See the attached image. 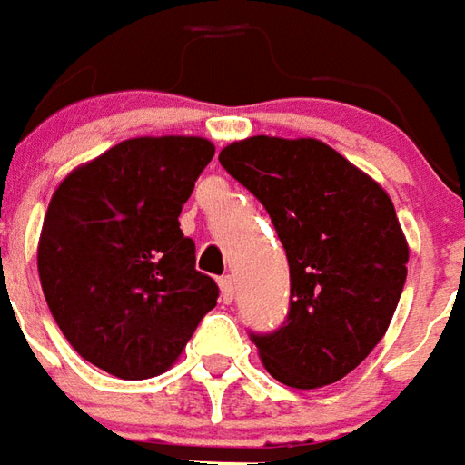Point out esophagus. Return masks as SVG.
<instances>
[{"instance_id": "esophagus-1", "label": "esophagus", "mask_w": 465, "mask_h": 465, "mask_svg": "<svg viewBox=\"0 0 465 465\" xmlns=\"http://www.w3.org/2000/svg\"><path fill=\"white\" fill-rule=\"evenodd\" d=\"M220 298H223V302H232V298H235V278L232 275L220 278Z\"/></svg>"}]
</instances>
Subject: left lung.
<instances>
[{
	"label": "left lung",
	"mask_w": 465,
	"mask_h": 465,
	"mask_svg": "<svg viewBox=\"0 0 465 465\" xmlns=\"http://www.w3.org/2000/svg\"><path fill=\"white\" fill-rule=\"evenodd\" d=\"M220 164L268 210L291 265V311L250 335L275 381L335 383L363 363L406 285L408 242L383 187L321 140L248 137Z\"/></svg>",
	"instance_id": "left-lung-1"
}]
</instances>
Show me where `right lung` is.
Here are the masks:
<instances>
[{
	"mask_svg": "<svg viewBox=\"0 0 465 465\" xmlns=\"http://www.w3.org/2000/svg\"><path fill=\"white\" fill-rule=\"evenodd\" d=\"M213 154L205 137L124 140L49 200L37 248L49 311L84 361L122 381L164 373L217 305L177 220Z\"/></svg>",
	"mask_w": 465,
	"mask_h": 465,
	"instance_id": "obj_1",
	"label": "right lung"
}]
</instances>
